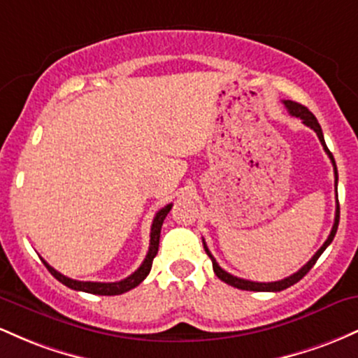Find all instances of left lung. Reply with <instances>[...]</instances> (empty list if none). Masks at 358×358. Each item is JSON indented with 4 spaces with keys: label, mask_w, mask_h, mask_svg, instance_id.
Here are the masks:
<instances>
[{
    "label": "left lung",
    "mask_w": 358,
    "mask_h": 358,
    "mask_svg": "<svg viewBox=\"0 0 358 358\" xmlns=\"http://www.w3.org/2000/svg\"><path fill=\"white\" fill-rule=\"evenodd\" d=\"M284 104H286V108H287L289 113H291L292 116H296V118H301V120H303L304 125L309 127V128H313V130L316 131V135H318V138H320L321 145H323L324 152H327L328 157H330V160H331L333 169H335V186H336V182H338V172H336V164H335V159H333L331 152L328 150L327 143H324L323 131H321V127H320L318 120H316V116L313 115L311 111H309L306 106H303V104H299V103H296V101H291V99H286V101H284ZM338 222H340V204H338V199H336L335 223H333V228H331L330 235H328L327 242H324V243H323V247H321L320 250L316 252V254L311 257V260H309V262L306 264V266L301 267L299 271L296 272V274L289 275V277H286V279H282V280H277V282H254V280L240 279V277H235V275L228 274L227 271H223V268L218 266V262H216V260H215V257H213V255H211V252L208 250V247H206V243H204V240H203V245H204V250H206V254L210 255V259H211V262H213V271H215V274L218 275V279H222L223 282L230 284V286L236 287V289H245V291H267V292H277V291H282V289L291 287L292 284L298 282V280L303 279V277L306 275L309 271H311V267L315 266L316 260H318V259H320V255L323 254L324 248H327L328 245H330V243L333 242V238H335L336 230H338Z\"/></svg>",
    "instance_id": "8db88e82"
}]
</instances>
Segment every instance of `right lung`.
Returning a JSON list of instances; mask_svg holds the SVG:
<instances>
[{"mask_svg": "<svg viewBox=\"0 0 358 358\" xmlns=\"http://www.w3.org/2000/svg\"><path fill=\"white\" fill-rule=\"evenodd\" d=\"M172 204H167V206H164L162 210L157 211V215H155L154 222H152V228H150V247H148V252L145 255V260L142 262V266H140L136 271L134 272L131 275H128L127 279L123 280H118V282H84V280H76V279H71V277H66L62 275L60 272L55 271L54 267H50L49 264L43 260V264H45V267L49 268L50 274L55 277V279L59 280V282H62L64 286L74 289V291H83V292H90V294H98V296H116V294H123V292L130 291V289H134L138 286L140 282H142L143 279L148 275V272H150L152 268V262H154V257L157 255L159 252V240H160V228H162V223L164 220H166L167 213L171 211Z\"/></svg>", "mask_w": 358, "mask_h": 358, "instance_id": "1", "label": "right lung"}]
</instances>
